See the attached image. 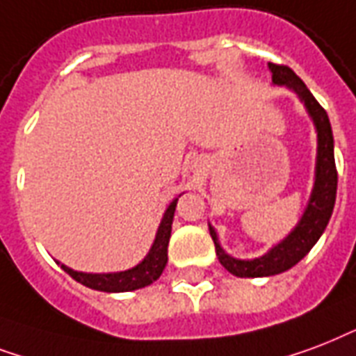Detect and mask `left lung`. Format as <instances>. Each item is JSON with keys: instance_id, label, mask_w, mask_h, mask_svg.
<instances>
[{"instance_id": "obj_1", "label": "left lung", "mask_w": 356, "mask_h": 356, "mask_svg": "<svg viewBox=\"0 0 356 356\" xmlns=\"http://www.w3.org/2000/svg\"><path fill=\"white\" fill-rule=\"evenodd\" d=\"M269 70L273 74V83L286 85L296 92L307 107L308 115L312 117L316 131H318V156H316V180L314 189L308 200V206L302 213L301 221L278 245H275L269 252L254 260H238L222 250L216 228L209 225V236L216 243V252L219 261L228 273L241 278L271 277L291 269L310 252L314 245L318 243L321 234L329 225L336 202V187H338V172L334 163V139L330 128L329 117L319 102L312 96L302 79L297 76L290 66L269 63Z\"/></svg>"}]
</instances>
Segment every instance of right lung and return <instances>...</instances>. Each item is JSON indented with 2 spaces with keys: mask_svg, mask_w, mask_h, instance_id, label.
Masks as SVG:
<instances>
[{
  "mask_svg": "<svg viewBox=\"0 0 356 356\" xmlns=\"http://www.w3.org/2000/svg\"><path fill=\"white\" fill-rule=\"evenodd\" d=\"M178 198H175L169 204V208L165 211L161 225L158 228L156 239H154L152 249L145 256V260L137 264L135 267L128 269V271L118 273H81L74 271L70 267H66L60 264V267L65 269L74 280H78L79 284H83L90 290L107 291V293H118V291H134L139 288H145L148 284H152L154 280H158L159 275L163 273L165 266H167V247H169L170 230H172V219H175V209ZM59 264V261H57Z\"/></svg>",
  "mask_w": 356,
  "mask_h": 356,
  "instance_id": "1",
  "label": "right lung"
}]
</instances>
